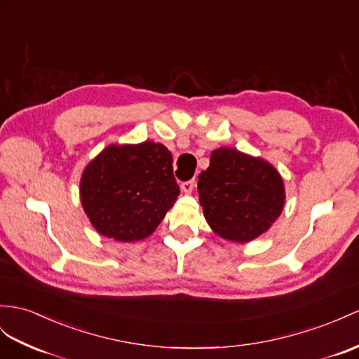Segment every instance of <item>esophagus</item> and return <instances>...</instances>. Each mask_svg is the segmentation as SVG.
Wrapping results in <instances>:
<instances>
[{
	"label": "esophagus",
	"mask_w": 359,
	"mask_h": 359,
	"mask_svg": "<svg viewBox=\"0 0 359 359\" xmlns=\"http://www.w3.org/2000/svg\"><path fill=\"white\" fill-rule=\"evenodd\" d=\"M194 187H195V180H190V181H184L181 184V190L184 191V194L190 195L191 191H194Z\"/></svg>",
	"instance_id": "esophagus-1"
}]
</instances>
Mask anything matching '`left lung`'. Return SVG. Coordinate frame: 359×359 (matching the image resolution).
Wrapping results in <instances>:
<instances>
[{
	"instance_id": "1",
	"label": "left lung",
	"mask_w": 359,
	"mask_h": 359,
	"mask_svg": "<svg viewBox=\"0 0 359 359\" xmlns=\"http://www.w3.org/2000/svg\"><path fill=\"white\" fill-rule=\"evenodd\" d=\"M199 203L212 230L233 242L268 231L285 205L283 180L268 161L219 147L198 177Z\"/></svg>"
}]
</instances>
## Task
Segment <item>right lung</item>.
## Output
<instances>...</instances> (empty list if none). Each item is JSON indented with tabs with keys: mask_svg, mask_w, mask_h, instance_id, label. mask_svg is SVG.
I'll return each mask as SVG.
<instances>
[{
	"mask_svg": "<svg viewBox=\"0 0 359 359\" xmlns=\"http://www.w3.org/2000/svg\"><path fill=\"white\" fill-rule=\"evenodd\" d=\"M180 195L172 154L161 143L109 144L81 178V203L93 226L118 242L151 236Z\"/></svg>",
	"mask_w": 359,
	"mask_h": 359,
	"instance_id": "right-lung-1",
	"label": "right lung"
}]
</instances>
